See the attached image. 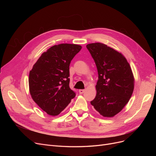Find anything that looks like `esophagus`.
<instances>
[{"mask_svg":"<svg viewBox=\"0 0 156 156\" xmlns=\"http://www.w3.org/2000/svg\"><path fill=\"white\" fill-rule=\"evenodd\" d=\"M84 89H80V90H79V94H83L84 93Z\"/></svg>","mask_w":156,"mask_h":156,"instance_id":"34e87169","label":"esophagus"}]
</instances>
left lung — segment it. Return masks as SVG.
<instances>
[{"mask_svg":"<svg viewBox=\"0 0 156 156\" xmlns=\"http://www.w3.org/2000/svg\"><path fill=\"white\" fill-rule=\"evenodd\" d=\"M96 65L97 94L91 104L105 117H112L129 101L134 88L129 64L119 52L101 43L87 45Z\"/></svg>","mask_w":156,"mask_h":156,"instance_id":"obj_1","label":"left lung"}]
</instances>
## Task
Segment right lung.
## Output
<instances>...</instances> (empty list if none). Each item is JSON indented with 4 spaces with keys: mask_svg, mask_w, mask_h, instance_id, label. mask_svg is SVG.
Segmentation results:
<instances>
[{
    "mask_svg": "<svg viewBox=\"0 0 156 156\" xmlns=\"http://www.w3.org/2000/svg\"><path fill=\"white\" fill-rule=\"evenodd\" d=\"M81 48L69 44L52 46L41 54L30 71V95L49 115H59L75 96L69 85V64Z\"/></svg>",
    "mask_w": 156,
    "mask_h": 156,
    "instance_id": "obj_1",
    "label": "right lung"
}]
</instances>
